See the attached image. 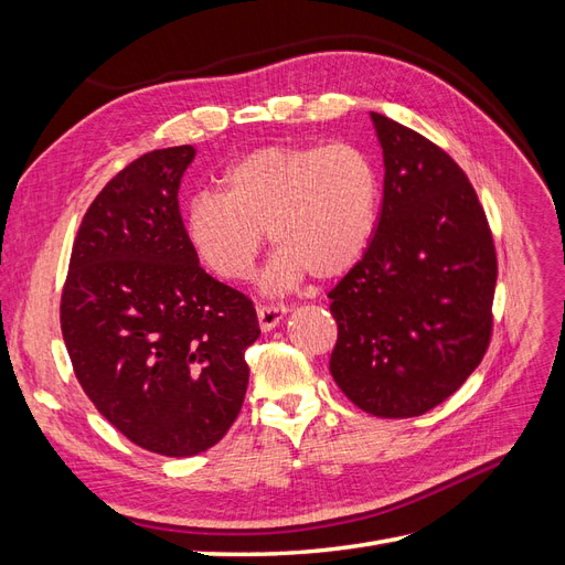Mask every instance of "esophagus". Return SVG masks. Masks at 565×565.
<instances>
[{
	"instance_id": "obj_1",
	"label": "esophagus",
	"mask_w": 565,
	"mask_h": 565,
	"mask_svg": "<svg viewBox=\"0 0 565 565\" xmlns=\"http://www.w3.org/2000/svg\"><path fill=\"white\" fill-rule=\"evenodd\" d=\"M287 316V306L282 303H268V306H259L256 309V318H259V328L264 332H270L278 328V322Z\"/></svg>"
}]
</instances>
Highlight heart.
Wrapping results in <instances>:
<instances>
[{
	"label": "heart",
	"instance_id": "b5f03b06",
	"mask_svg": "<svg viewBox=\"0 0 565 565\" xmlns=\"http://www.w3.org/2000/svg\"><path fill=\"white\" fill-rule=\"evenodd\" d=\"M380 179L361 148L266 146L237 160L221 195H200L185 212V237L214 276H252L264 235L278 252L264 276L268 292L297 285L306 270L328 280L361 259L374 228Z\"/></svg>",
	"mask_w": 565,
	"mask_h": 565
}]
</instances>
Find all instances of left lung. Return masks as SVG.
Here are the masks:
<instances>
[{"instance_id": "1", "label": "left lung", "mask_w": 565, "mask_h": 565, "mask_svg": "<svg viewBox=\"0 0 565 565\" xmlns=\"http://www.w3.org/2000/svg\"><path fill=\"white\" fill-rule=\"evenodd\" d=\"M370 117L382 214L363 259L328 295L339 328L330 372L353 405L403 419L440 405L483 361L498 259L459 164L422 134Z\"/></svg>"}]
</instances>
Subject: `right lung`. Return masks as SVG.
<instances>
[{"label": "right lung", "mask_w": 565, "mask_h": 565, "mask_svg": "<svg viewBox=\"0 0 565 565\" xmlns=\"http://www.w3.org/2000/svg\"><path fill=\"white\" fill-rule=\"evenodd\" d=\"M193 146L125 167L84 214L61 297L77 382L136 446L191 457L226 436L259 339L252 301L204 273L179 212Z\"/></svg>", "instance_id": "add662e5"}]
</instances>
